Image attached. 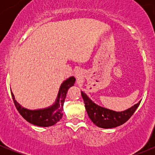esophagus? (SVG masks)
<instances>
[{
	"label": "esophagus",
	"mask_w": 155,
	"mask_h": 155,
	"mask_svg": "<svg viewBox=\"0 0 155 155\" xmlns=\"http://www.w3.org/2000/svg\"><path fill=\"white\" fill-rule=\"evenodd\" d=\"M75 76H76V79H77L78 82H81L84 78V73L82 70H77L75 73Z\"/></svg>",
	"instance_id": "34e87169"
}]
</instances>
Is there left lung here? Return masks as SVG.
<instances>
[{
  "label": "left lung",
  "mask_w": 155,
  "mask_h": 155,
  "mask_svg": "<svg viewBox=\"0 0 155 155\" xmlns=\"http://www.w3.org/2000/svg\"><path fill=\"white\" fill-rule=\"evenodd\" d=\"M81 94L85 103L87 115L92 122L99 127L106 129L116 127L125 123L132 116L141 102L139 101L138 104L122 112H116L96 104L85 92L81 91Z\"/></svg>",
  "instance_id": "obj_1"
}]
</instances>
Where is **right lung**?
I'll list each match as a JSON object with an SVG mask.
<instances>
[{
  "label": "right lung",
  "instance_id": "obj_1",
  "mask_svg": "<svg viewBox=\"0 0 155 155\" xmlns=\"http://www.w3.org/2000/svg\"><path fill=\"white\" fill-rule=\"evenodd\" d=\"M76 82V79L73 76L68 78L61 85L59 88L58 97L54 104L44 109H26L21 107L15 99L12 92H11L12 100L15 104L17 110L20 115L27 121L34 125L39 127H50L60 121L63 116L64 103L66 98L67 94L70 87L73 86Z\"/></svg>",
  "mask_w": 155,
  "mask_h": 155
}]
</instances>
